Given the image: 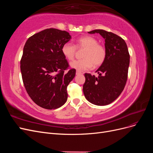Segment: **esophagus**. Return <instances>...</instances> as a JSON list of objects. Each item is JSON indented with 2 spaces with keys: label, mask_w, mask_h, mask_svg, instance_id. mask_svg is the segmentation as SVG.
<instances>
[{
  "label": "esophagus",
  "mask_w": 153,
  "mask_h": 153,
  "mask_svg": "<svg viewBox=\"0 0 153 153\" xmlns=\"http://www.w3.org/2000/svg\"><path fill=\"white\" fill-rule=\"evenodd\" d=\"M80 74H82V72H80V71H76V75H80Z\"/></svg>",
  "instance_id": "obj_1"
}]
</instances>
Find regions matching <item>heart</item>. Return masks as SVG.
Listing matches in <instances>:
<instances>
[{
	"mask_svg": "<svg viewBox=\"0 0 153 153\" xmlns=\"http://www.w3.org/2000/svg\"><path fill=\"white\" fill-rule=\"evenodd\" d=\"M78 49L84 48L81 60H76L70 63V67L78 71H84L91 69L92 66L98 67L104 62L106 58V50L103 46L98 44V41L93 37L85 36L76 40L75 46L67 42L62 47V53L69 61H72Z\"/></svg>",
	"mask_w": 153,
	"mask_h": 153,
	"instance_id": "obj_1",
	"label": "heart"
}]
</instances>
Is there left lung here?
Returning a JSON list of instances; mask_svg holds the SVG:
<instances>
[{"label": "left lung", "instance_id": "8db88e82", "mask_svg": "<svg viewBox=\"0 0 153 153\" xmlns=\"http://www.w3.org/2000/svg\"><path fill=\"white\" fill-rule=\"evenodd\" d=\"M99 33L105 39L106 58L96 71L98 77L85 73L83 91L90 103L104 106L112 103L121 94L126 85L129 54L125 41L112 32L102 29L88 32Z\"/></svg>", "mask_w": 153, "mask_h": 153}]
</instances>
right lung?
I'll list each match as a JSON object with an SVG mask.
<instances>
[{
  "label": "right lung",
  "instance_id": "obj_1",
  "mask_svg": "<svg viewBox=\"0 0 153 153\" xmlns=\"http://www.w3.org/2000/svg\"><path fill=\"white\" fill-rule=\"evenodd\" d=\"M71 39L68 32L50 28L32 36L25 44L20 61L23 82L32 100L43 108L56 109L67 101V87L76 70L65 72L69 64L61 49Z\"/></svg>",
  "mask_w": 153,
  "mask_h": 153
}]
</instances>
